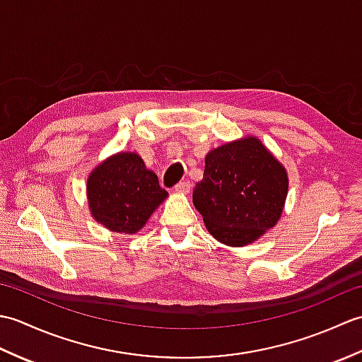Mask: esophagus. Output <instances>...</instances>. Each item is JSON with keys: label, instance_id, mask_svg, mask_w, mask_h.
Instances as JSON below:
<instances>
[{"label": "esophagus", "instance_id": "34e87169", "mask_svg": "<svg viewBox=\"0 0 362 362\" xmlns=\"http://www.w3.org/2000/svg\"><path fill=\"white\" fill-rule=\"evenodd\" d=\"M174 188H175L177 193L188 194V193H189V189H191V183H189V182H179Z\"/></svg>", "mask_w": 362, "mask_h": 362}]
</instances>
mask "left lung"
I'll list each match as a JSON object with an SVG mask.
<instances>
[{
    "mask_svg": "<svg viewBox=\"0 0 362 362\" xmlns=\"http://www.w3.org/2000/svg\"><path fill=\"white\" fill-rule=\"evenodd\" d=\"M286 196V169L258 138L245 136L206 153L193 204L213 238L243 247L279 222Z\"/></svg>",
    "mask_w": 362,
    "mask_h": 362,
    "instance_id": "1",
    "label": "left lung"
}]
</instances>
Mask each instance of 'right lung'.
<instances>
[{"label": "right lung", "instance_id": "obj_1", "mask_svg": "<svg viewBox=\"0 0 362 362\" xmlns=\"http://www.w3.org/2000/svg\"><path fill=\"white\" fill-rule=\"evenodd\" d=\"M87 196L98 222L112 232L134 235L168 197V191L138 153L119 152L91 171Z\"/></svg>", "mask_w": 362, "mask_h": 362}]
</instances>
